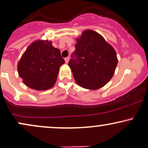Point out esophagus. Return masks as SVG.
Segmentation results:
<instances>
[{"instance_id": "obj_1", "label": "esophagus", "mask_w": 148, "mask_h": 148, "mask_svg": "<svg viewBox=\"0 0 148 148\" xmlns=\"http://www.w3.org/2000/svg\"><path fill=\"white\" fill-rule=\"evenodd\" d=\"M69 60H70V57H66V58H65V63H68Z\"/></svg>"}]
</instances>
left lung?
<instances>
[{
	"instance_id": "1",
	"label": "left lung",
	"mask_w": 148,
	"mask_h": 148,
	"mask_svg": "<svg viewBox=\"0 0 148 148\" xmlns=\"http://www.w3.org/2000/svg\"><path fill=\"white\" fill-rule=\"evenodd\" d=\"M76 40L73 59L68 63L76 83L91 90L104 87L113 76L118 62L115 49L91 29L84 31Z\"/></svg>"
}]
</instances>
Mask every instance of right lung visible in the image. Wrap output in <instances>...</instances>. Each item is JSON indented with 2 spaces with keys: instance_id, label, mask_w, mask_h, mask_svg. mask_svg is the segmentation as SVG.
Returning <instances> with one entry per match:
<instances>
[{
  "instance_id": "right-lung-1",
  "label": "right lung",
  "mask_w": 148,
  "mask_h": 148,
  "mask_svg": "<svg viewBox=\"0 0 148 148\" xmlns=\"http://www.w3.org/2000/svg\"><path fill=\"white\" fill-rule=\"evenodd\" d=\"M64 63L60 50L54 47L51 41L38 40L28 46L17 69L25 85L35 90L44 91L55 85L59 68Z\"/></svg>"
}]
</instances>
